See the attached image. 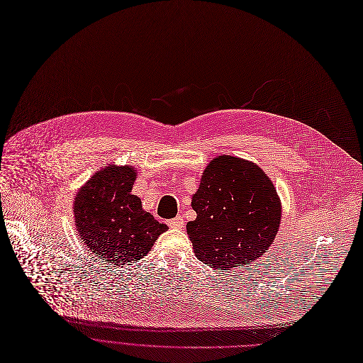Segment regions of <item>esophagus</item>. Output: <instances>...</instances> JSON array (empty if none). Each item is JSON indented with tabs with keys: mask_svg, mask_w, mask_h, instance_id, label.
I'll list each match as a JSON object with an SVG mask.
<instances>
[{
	"mask_svg": "<svg viewBox=\"0 0 363 363\" xmlns=\"http://www.w3.org/2000/svg\"><path fill=\"white\" fill-rule=\"evenodd\" d=\"M184 224H185V221H184V217H182V216H177L175 218H172V220L168 221V225H169L171 228H182Z\"/></svg>",
	"mask_w": 363,
	"mask_h": 363,
	"instance_id": "esophagus-1",
	"label": "esophagus"
}]
</instances>
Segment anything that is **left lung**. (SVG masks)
<instances>
[{
	"label": "left lung",
	"mask_w": 363,
	"mask_h": 363,
	"mask_svg": "<svg viewBox=\"0 0 363 363\" xmlns=\"http://www.w3.org/2000/svg\"><path fill=\"white\" fill-rule=\"evenodd\" d=\"M196 218L186 224L194 252L206 265L227 272L265 253L281 223L271 179L255 163L218 156L206 168L192 196Z\"/></svg>",
	"instance_id": "obj_1"
}]
</instances>
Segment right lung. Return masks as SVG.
I'll return each instance as SVG.
<instances>
[{"mask_svg":"<svg viewBox=\"0 0 363 363\" xmlns=\"http://www.w3.org/2000/svg\"><path fill=\"white\" fill-rule=\"evenodd\" d=\"M135 181L131 167L110 164L81 188L74 203L82 242L114 265L139 262L168 228L146 213L139 196L131 194Z\"/></svg>","mask_w":363,"mask_h":363,"instance_id":"right-lung-1","label":"right lung"}]
</instances>
